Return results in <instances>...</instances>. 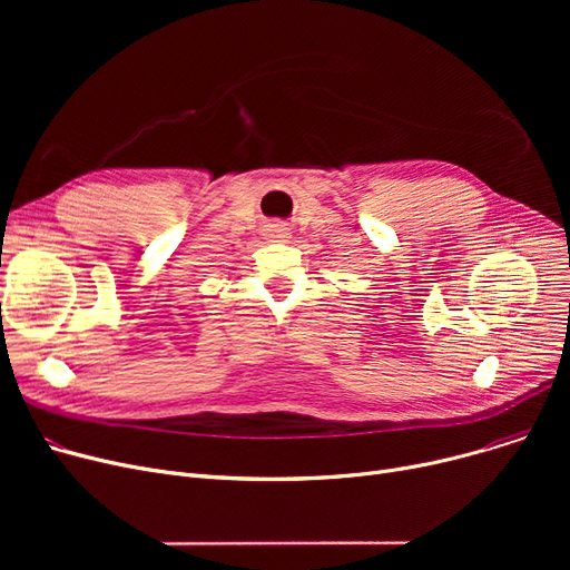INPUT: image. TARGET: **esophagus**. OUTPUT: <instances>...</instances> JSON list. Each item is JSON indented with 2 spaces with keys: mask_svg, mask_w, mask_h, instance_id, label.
<instances>
[{
  "mask_svg": "<svg viewBox=\"0 0 570 570\" xmlns=\"http://www.w3.org/2000/svg\"><path fill=\"white\" fill-rule=\"evenodd\" d=\"M267 237L269 239H288L291 237V228H288V224H273V226H267Z\"/></svg>",
  "mask_w": 570,
  "mask_h": 570,
  "instance_id": "1",
  "label": "esophagus"
}]
</instances>
